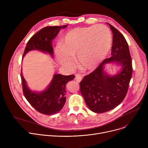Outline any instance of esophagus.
Instances as JSON below:
<instances>
[{
  "mask_svg": "<svg viewBox=\"0 0 148 148\" xmlns=\"http://www.w3.org/2000/svg\"><path fill=\"white\" fill-rule=\"evenodd\" d=\"M82 77L80 75H79V74H77V75H75V79L77 82H79L82 80Z\"/></svg>",
  "mask_w": 148,
  "mask_h": 148,
  "instance_id": "obj_1",
  "label": "esophagus"
}]
</instances>
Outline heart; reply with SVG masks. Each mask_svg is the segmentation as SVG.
Segmentation results:
<instances>
[{
    "mask_svg": "<svg viewBox=\"0 0 148 148\" xmlns=\"http://www.w3.org/2000/svg\"><path fill=\"white\" fill-rule=\"evenodd\" d=\"M112 43L110 29L103 25L77 27L69 31L62 38L56 56L60 64L67 69L74 64L77 56L79 66L84 70L96 68L109 53Z\"/></svg>",
    "mask_w": 148,
    "mask_h": 148,
    "instance_id": "heart-1",
    "label": "heart"
}]
</instances>
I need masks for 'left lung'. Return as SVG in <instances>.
<instances>
[{
    "label": "left lung",
    "instance_id": "obj_1",
    "mask_svg": "<svg viewBox=\"0 0 148 148\" xmlns=\"http://www.w3.org/2000/svg\"><path fill=\"white\" fill-rule=\"evenodd\" d=\"M113 34L111 57L105 59L91 74L80 82V91L89 109L95 113L110 111L125 98L132 74V66L128 45L124 36L110 24ZM114 63L121 67L115 75L104 70L105 65Z\"/></svg>",
    "mask_w": 148,
    "mask_h": 148
}]
</instances>
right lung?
<instances>
[{"mask_svg": "<svg viewBox=\"0 0 148 148\" xmlns=\"http://www.w3.org/2000/svg\"><path fill=\"white\" fill-rule=\"evenodd\" d=\"M67 25L47 26L33 36L27 42L23 58L30 51L38 50L53 57L52 41L60 30ZM74 75H63L55 74L49 85L43 91L37 92L31 90L21 72V79L24 95L32 106L41 114L51 115L59 112L66 101V84L74 78Z\"/></svg>", "mask_w": 148, "mask_h": 148, "instance_id": "obj_1", "label": "right lung"}]
</instances>
